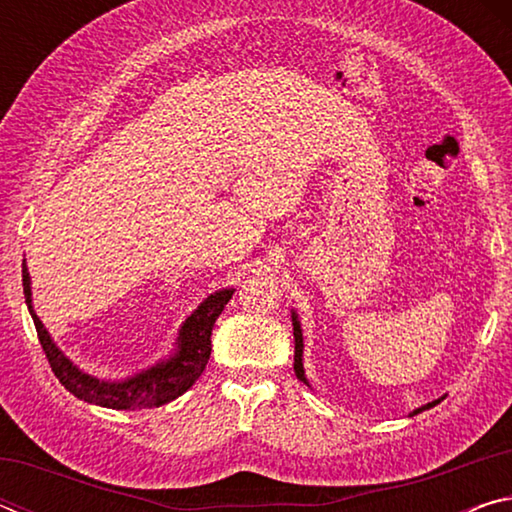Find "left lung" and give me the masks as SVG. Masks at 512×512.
Here are the masks:
<instances>
[{
    "label": "left lung",
    "mask_w": 512,
    "mask_h": 512,
    "mask_svg": "<svg viewBox=\"0 0 512 512\" xmlns=\"http://www.w3.org/2000/svg\"><path fill=\"white\" fill-rule=\"evenodd\" d=\"M293 339H296V354H293V370H296L298 379L305 381V384H307L305 370H302V332H300V323H298L296 314H293ZM433 404H438V402H431V404H427V406H422V409H418L415 413H420V411H424V409H431Z\"/></svg>",
    "instance_id": "8db88e82"
}]
</instances>
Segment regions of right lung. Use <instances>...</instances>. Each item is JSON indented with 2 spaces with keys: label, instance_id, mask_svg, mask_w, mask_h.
Segmentation results:
<instances>
[{
  "label": "right lung",
  "instance_id": "1",
  "mask_svg": "<svg viewBox=\"0 0 512 512\" xmlns=\"http://www.w3.org/2000/svg\"><path fill=\"white\" fill-rule=\"evenodd\" d=\"M22 287L24 298L31 311L33 325H36L38 339L42 350H45L49 366L54 370L60 384H63L69 393L79 397L83 402L106 406V409L117 411H137V409H153V406H162L176 397L183 395L187 388L194 386V381L201 377L205 370V363L210 359L212 352V327L216 318L228 305L235 289L216 291L214 296L207 298L201 307H198L192 316L185 320L183 329L178 336V352L173 354L169 361L158 363L149 370L140 372L126 381H99L90 375H85L72 361L65 359L54 343H51L45 325L40 318L33 314L31 307V277L27 271V264L22 262Z\"/></svg>",
  "mask_w": 512,
  "mask_h": 512
}]
</instances>
